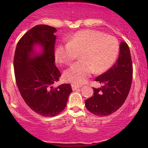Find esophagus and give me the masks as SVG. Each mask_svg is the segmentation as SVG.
Returning <instances> with one entry per match:
<instances>
[{
  "label": "esophagus",
  "mask_w": 148,
  "mask_h": 148,
  "mask_svg": "<svg viewBox=\"0 0 148 148\" xmlns=\"http://www.w3.org/2000/svg\"><path fill=\"white\" fill-rule=\"evenodd\" d=\"M71 87H72V90H73V91L77 90L78 89H79L81 88L80 86H77V85H75V84H73L72 86H71Z\"/></svg>",
  "instance_id": "esophagus-1"
}]
</instances>
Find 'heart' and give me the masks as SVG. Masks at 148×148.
I'll return each instance as SVG.
<instances>
[{"instance_id":"obj_1","label":"heart","mask_w":148,"mask_h":148,"mask_svg":"<svg viewBox=\"0 0 148 148\" xmlns=\"http://www.w3.org/2000/svg\"><path fill=\"white\" fill-rule=\"evenodd\" d=\"M119 51V42L96 30L77 32L66 44H59L54 52L55 59L64 64H71L80 54L82 60L64 73V79L75 85L86 83L94 71L100 73L114 63Z\"/></svg>"}]
</instances>
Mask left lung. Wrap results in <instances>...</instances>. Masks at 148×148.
<instances>
[{
    "label": "left lung",
    "instance_id": "8db88e82",
    "mask_svg": "<svg viewBox=\"0 0 148 148\" xmlns=\"http://www.w3.org/2000/svg\"><path fill=\"white\" fill-rule=\"evenodd\" d=\"M133 77L132 60L130 50L125 42L119 45L118 59L96 82L103 84L93 88L94 96L86 100V107L92 114L100 116L110 115L124 104L131 89Z\"/></svg>",
    "mask_w": 148,
    "mask_h": 148
}]
</instances>
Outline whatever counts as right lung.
<instances>
[{"label":"right lung","mask_w":148,"mask_h":148,"mask_svg":"<svg viewBox=\"0 0 148 148\" xmlns=\"http://www.w3.org/2000/svg\"><path fill=\"white\" fill-rule=\"evenodd\" d=\"M56 28L36 25L18 42L14 56L16 83L32 110L44 116H54L64 110L72 92L70 84L54 88L60 73L54 64Z\"/></svg>","instance_id":"right-lung-1"}]
</instances>
